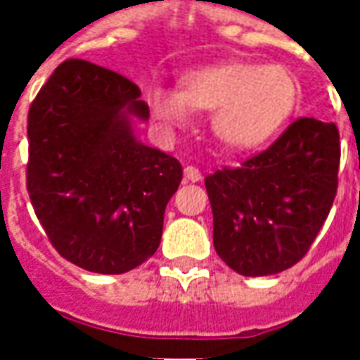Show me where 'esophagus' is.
<instances>
[{
	"mask_svg": "<svg viewBox=\"0 0 360 360\" xmlns=\"http://www.w3.org/2000/svg\"><path fill=\"white\" fill-rule=\"evenodd\" d=\"M184 178H186L188 182H200L202 174L198 168H194V166H186V168H184Z\"/></svg>",
	"mask_w": 360,
	"mask_h": 360,
	"instance_id": "esophagus-1",
	"label": "esophagus"
}]
</instances>
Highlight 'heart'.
<instances>
[{"mask_svg": "<svg viewBox=\"0 0 360 360\" xmlns=\"http://www.w3.org/2000/svg\"><path fill=\"white\" fill-rule=\"evenodd\" d=\"M182 90L152 88L148 104L166 130L184 128L192 110L214 112L212 130L232 150H255L274 138L300 100L297 76L274 63L232 62L190 70Z\"/></svg>", "mask_w": 360, "mask_h": 360, "instance_id": "1", "label": "heart"}]
</instances>
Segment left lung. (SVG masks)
Instances as JSON below:
<instances>
[{
	"label": "left lung",
	"instance_id": "left-lung-1",
	"mask_svg": "<svg viewBox=\"0 0 360 360\" xmlns=\"http://www.w3.org/2000/svg\"><path fill=\"white\" fill-rule=\"evenodd\" d=\"M339 162L337 126L298 118L269 150L206 176L218 256L242 276L297 264L330 212Z\"/></svg>",
	"mask_w": 360,
	"mask_h": 360
}]
</instances>
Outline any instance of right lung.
Wrapping results in <instances>:
<instances>
[{
	"mask_svg": "<svg viewBox=\"0 0 360 360\" xmlns=\"http://www.w3.org/2000/svg\"><path fill=\"white\" fill-rule=\"evenodd\" d=\"M131 118L150 108L128 77L65 60L27 114V192L60 255L122 274L158 250L164 210L182 180L176 158L142 144Z\"/></svg>",
	"mask_w": 360,
	"mask_h": 360,
	"instance_id": "1",
	"label": "right lung"
}]
</instances>
